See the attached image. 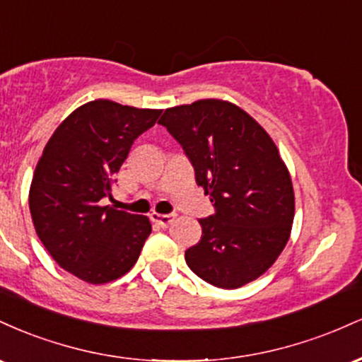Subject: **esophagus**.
<instances>
[{"label": "esophagus", "instance_id": "obj_1", "mask_svg": "<svg viewBox=\"0 0 362 362\" xmlns=\"http://www.w3.org/2000/svg\"><path fill=\"white\" fill-rule=\"evenodd\" d=\"M151 221L156 223L158 226L168 228L170 224L175 221V214H151Z\"/></svg>", "mask_w": 362, "mask_h": 362}]
</instances>
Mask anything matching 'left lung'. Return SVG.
I'll return each instance as SVG.
<instances>
[{"label": "left lung", "instance_id": "8db88e82", "mask_svg": "<svg viewBox=\"0 0 362 362\" xmlns=\"http://www.w3.org/2000/svg\"><path fill=\"white\" fill-rule=\"evenodd\" d=\"M158 124L182 144L216 207L199 221L202 236L185 252L187 265L216 288L255 281L284 250L294 219L293 182L276 143L252 115L219 98L170 107Z\"/></svg>", "mask_w": 362, "mask_h": 362}]
</instances>
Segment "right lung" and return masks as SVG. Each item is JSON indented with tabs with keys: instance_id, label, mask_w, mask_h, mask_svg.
<instances>
[{
	"instance_id": "right-lung-1",
	"label": "right lung",
	"mask_w": 362,
	"mask_h": 362,
	"mask_svg": "<svg viewBox=\"0 0 362 362\" xmlns=\"http://www.w3.org/2000/svg\"><path fill=\"white\" fill-rule=\"evenodd\" d=\"M161 110L88 102L73 110L45 144L28 206L35 233L64 271L105 284L131 271L151 233L146 216L102 206L134 139Z\"/></svg>"
}]
</instances>
